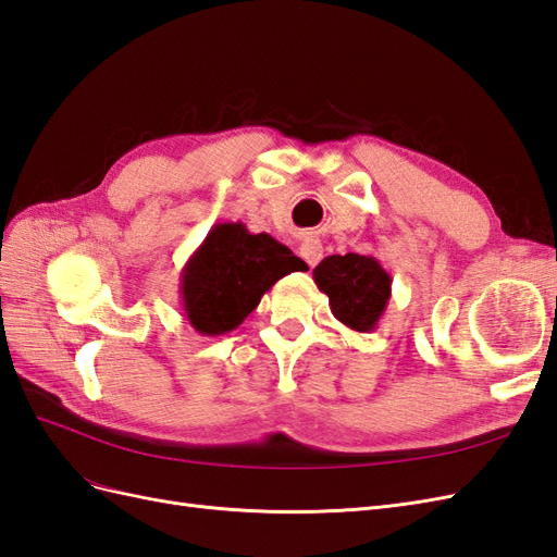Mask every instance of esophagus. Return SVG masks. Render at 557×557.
Returning <instances> with one entry per match:
<instances>
[{
	"mask_svg": "<svg viewBox=\"0 0 557 557\" xmlns=\"http://www.w3.org/2000/svg\"><path fill=\"white\" fill-rule=\"evenodd\" d=\"M299 256H301V260H305L309 267H315V264L320 262V258H323V246H320V242L313 239V237L301 239V244H299Z\"/></svg>",
	"mask_w": 557,
	"mask_h": 557,
	"instance_id": "obj_1",
	"label": "esophagus"
}]
</instances>
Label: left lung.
Segmentation results:
<instances>
[{"mask_svg": "<svg viewBox=\"0 0 557 557\" xmlns=\"http://www.w3.org/2000/svg\"><path fill=\"white\" fill-rule=\"evenodd\" d=\"M320 293L330 297L334 318L356 332H372L393 295V278L374 256H327L313 269Z\"/></svg>", "mask_w": 557, "mask_h": 557, "instance_id": "obj_1", "label": "left lung"}]
</instances>
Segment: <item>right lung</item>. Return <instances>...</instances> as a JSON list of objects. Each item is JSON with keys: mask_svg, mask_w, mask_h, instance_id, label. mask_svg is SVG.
<instances>
[{"mask_svg": "<svg viewBox=\"0 0 557 557\" xmlns=\"http://www.w3.org/2000/svg\"><path fill=\"white\" fill-rule=\"evenodd\" d=\"M307 262L267 232L250 234L244 223H218L181 272V307L205 336L237 330L262 295Z\"/></svg>", "mask_w": 557, "mask_h": 557, "instance_id": "1", "label": "right lung"}]
</instances>
